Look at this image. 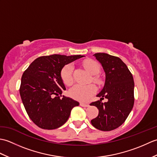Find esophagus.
Masks as SVG:
<instances>
[{"label":"esophagus","mask_w":157,"mask_h":157,"mask_svg":"<svg viewBox=\"0 0 157 157\" xmlns=\"http://www.w3.org/2000/svg\"><path fill=\"white\" fill-rule=\"evenodd\" d=\"M80 106H83V107H88V106H89V105L86 104V103L84 102H80Z\"/></svg>","instance_id":"34e87169"}]
</instances>
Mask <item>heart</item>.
<instances>
[{"label": "heart", "instance_id": "obj_1", "mask_svg": "<svg viewBox=\"0 0 157 157\" xmlns=\"http://www.w3.org/2000/svg\"><path fill=\"white\" fill-rule=\"evenodd\" d=\"M83 65H84L85 69L89 73H90L91 74L96 75L100 71V65L94 60H86L83 63ZM73 65L71 64L65 65L61 69V78L63 82L66 86H70L73 84ZM93 81L98 84H100L101 83V79L97 76L93 77ZM96 91V88L93 84H76L70 89L69 94V96L73 98L82 102H85L87 101L94 94Z\"/></svg>", "mask_w": 157, "mask_h": 157}]
</instances>
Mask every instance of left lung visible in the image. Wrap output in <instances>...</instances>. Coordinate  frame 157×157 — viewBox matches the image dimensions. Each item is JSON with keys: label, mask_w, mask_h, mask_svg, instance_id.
Here are the masks:
<instances>
[{"label": "left lung", "mask_w": 157, "mask_h": 157, "mask_svg": "<svg viewBox=\"0 0 157 157\" xmlns=\"http://www.w3.org/2000/svg\"><path fill=\"white\" fill-rule=\"evenodd\" d=\"M105 72L104 88L97 95L101 100L90 105L98 109V115L91 120L92 125L101 131H111L125 122L134 104V82L132 73L121 59L106 53H96ZM105 98L108 101L104 103Z\"/></svg>", "instance_id": "left-lung-1"}]
</instances>
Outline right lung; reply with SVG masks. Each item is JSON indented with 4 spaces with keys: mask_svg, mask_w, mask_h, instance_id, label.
<instances>
[{
    "mask_svg": "<svg viewBox=\"0 0 157 157\" xmlns=\"http://www.w3.org/2000/svg\"><path fill=\"white\" fill-rule=\"evenodd\" d=\"M82 55H52L35 59L21 77L19 93L29 117L39 128L54 129L67 121L79 103L61 96L65 87L61 78L63 67Z\"/></svg>",
    "mask_w": 157,
    "mask_h": 157,
    "instance_id": "obj_1",
    "label": "right lung"
}]
</instances>
